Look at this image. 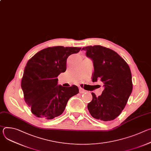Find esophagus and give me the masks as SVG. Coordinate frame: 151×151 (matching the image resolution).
Segmentation results:
<instances>
[{"label": "esophagus", "instance_id": "obj_1", "mask_svg": "<svg viewBox=\"0 0 151 151\" xmlns=\"http://www.w3.org/2000/svg\"><path fill=\"white\" fill-rule=\"evenodd\" d=\"M79 93H81V94L84 93H85V92H86V91H85L84 89H83L82 88H81V87H79Z\"/></svg>", "mask_w": 151, "mask_h": 151}]
</instances>
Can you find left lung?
Here are the masks:
<instances>
[{"label": "left lung", "instance_id": "obj_1", "mask_svg": "<svg viewBox=\"0 0 151 151\" xmlns=\"http://www.w3.org/2000/svg\"><path fill=\"white\" fill-rule=\"evenodd\" d=\"M93 62V82L100 80L104 87L96 97L93 93L88 109L95 119L103 121L117 118L125 107L133 90L132 73L126 61L114 51L100 45L82 48Z\"/></svg>", "mask_w": 151, "mask_h": 151}]
</instances>
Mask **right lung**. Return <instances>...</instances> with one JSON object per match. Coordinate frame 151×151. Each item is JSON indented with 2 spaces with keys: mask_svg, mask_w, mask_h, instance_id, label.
<instances>
[{
  "mask_svg": "<svg viewBox=\"0 0 151 151\" xmlns=\"http://www.w3.org/2000/svg\"><path fill=\"white\" fill-rule=\"evenodd\" d=\"M81 49L48 47L37 52L27 61L21 85L25 101L36 116L52 119L60 115L69 99L79 93L75 85L68 87L58 85L57 76L66 71L68 57Z\"/></svg>",
  "mask_w": 151,
  "mask_h": 151,
  "instance_id": "add662e5",
  "label": "right lung"
}]
</instances>
